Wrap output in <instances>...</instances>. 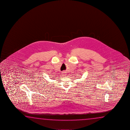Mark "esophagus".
<instances>
[{"label":"esophagus","mask_w":130,"mask_h":130,"mask_svg":"<svg viewBox=\"0 0 130 130\" xmlns=\"http://www.w3.org/2000/svg\"><path fill=\"white\" fill-rule=\"evenodd\" d=\"M66 71H63V72H62V74L64 75H66Z\"/></svg>","instance_id":"34e87169"}]
</instances>
